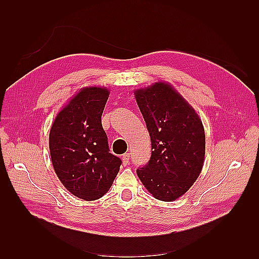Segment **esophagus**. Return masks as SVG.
Wrapping results in <instances>:
<instances>
[{"label":"esophagus","instance_id":"obj_1","mask_svg":"<svg viewBox=\"0 0 259 259\" xmlns=\"http://www.w3.org/2000/svg\"><path fill=\"white\" fill-rule=\"evenodd\" d=\"M130 161V153H124L122 156V162L123 164H128Z\"/></svg>","mask_w":259,"mask_h":259}]
</instances>
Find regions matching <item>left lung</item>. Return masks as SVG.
Segmentation results:
<instances>
[{
  "label": "left lung",
  "instance_id": "left-lung-1",
  "mask_svg": "<svg viewBox=\"0 0 259 259\" xmlns=\"http://www.w3.org/2000/svg\"><path fill=\"white\" fill-rule=\"evenodd\" d=\"M151 140V157L137 175L158 200L172 201L199 177L205 159V130L199 115L166 82L135 91Z\"/></svg>",
  "mask_w": 259,
  "mask_h": 259
}]
</instances>
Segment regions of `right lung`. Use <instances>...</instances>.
Segmentation results:
<instances>
[{
  "mask_svg": "<svg viewBox=\"0 0 259 259\" xmlns=\"http://www.w3.org/2000/svg\"><path fill=\"white\" fill-rule=\"evenodd\" d=\"M109 93L106 88L81 89L58 113L49 136L60 181L71 194L88 201L107 194L121 166V159L110 152L101 123Z\"/></svg>",
  "mask_w": 259,
  "mask_h": 259,
  "instance_id": "add662e5",
  "label": "right lung"
}]
</instances>
